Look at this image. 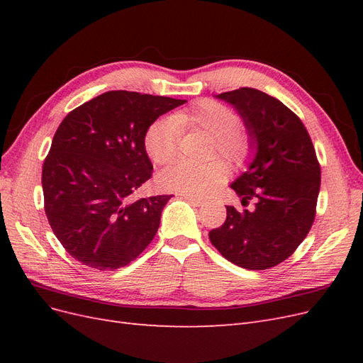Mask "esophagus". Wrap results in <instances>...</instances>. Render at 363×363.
<instances>
[{"label": "esophagus", "mask_w": 363, "mask_h": 363, "mask_svg": "<svg viewBox=\"0 0 363 363\" xmlns=\"http://www.w3.org/2000/svg\"><path fill=\"white\" fill-rule=\"evenodd\" d=\"M186 200H188L189 203H192L194 206H203L204 201L201 199H196V196H192V195H183Z\"/></svg>", "instance_id": "1"}]
</instances>
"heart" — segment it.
Wrapping results in <instances>:
<instances>
[{
    "mask_svg": "<svg viewBox=\"0 0 363 363\" xmlns=\"http://www.w3.org/2000/svg\"><path fill=\"white\" fill-rule=\"evenodd\" d=\"M240 119L232 108L213 100H200L194 106L156 121L145 133L148 156L157 164L171 163L179 152L182 131L203 130L212 136L211 152L233 164L244 163L251 152V138L239 127ZM227 169L223 162H179L160 172L163 189L184 195L204 196L218 188Z\"/></svg>",
    "mask_w": 363,
    "mask_h": 363,
    "instance_id": "b5f03b06",
    "label": "heart"
}]
</instances>
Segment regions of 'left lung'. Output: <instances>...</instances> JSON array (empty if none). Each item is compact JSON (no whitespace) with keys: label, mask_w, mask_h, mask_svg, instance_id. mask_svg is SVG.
I'll use <instances>...</instances> for the list:
<instances>
[{"label":"left lung","mask_w":363,"mask_h":363,"mask_svg":"<svg viewBox=\"0 0 363 363\" xmlns=\"http://www.w3.org/2000/svg\"><path fill=\"white\" fill-rule=\"evenodd\" d=\"M218 98L244 118L256 148L232 188L252 211L227 206L225 223L208 232L212 245L235 265L268 269L286 260L309 233L316 215L321 167L301 119L277 98L239 87Z\"/></svg>","instance_id":"left-lung-1"}]
</instances>
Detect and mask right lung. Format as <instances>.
Wrapping results in <instances>:
<instances>
[{"instance_id": "1", "label": "right lung", "mask_w": 363, "mask_h": 363, "mask_svg": "<svg viewBox=\"0 0 363 363\" xmlns=\"http://www.w3.org/2000/svg\"><path fill=\"white\" fill-rule=\"evenodd\" d=\"M183 103L111 91L65 116L43 160L42 189L52 232L75 260L113 271L133 262L156 236L171 195L135 196L152 175L145 133Z\"/></svg>"}]
</instances>
